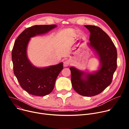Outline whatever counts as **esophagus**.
Wrapping results in <instances>:
<instances>
[{
	"label": "esophagus",
	"instance_id": "1",
	"mask_svg": "<svg viewBox=\"0 0 129 129\" xmlns=\"http://www.w3.org/2000/svg\"><path fill=\"white\" fill-rule=\"evenodd\" d=\"M70 64V62L69 60H65L64 63H63V65L64 67H67L69 66V65Z\"/></svg>",
	"mask_w": 129,
	"mask_h": 129
}]
</instances>
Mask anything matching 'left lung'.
<instances>
[{"mask_svg":"<svg viewBox=\"0 0 129 129\" xmlns=\"http://www.w3.org/2000/svg\"><path fill=\"white\" fill-rule=\"evenodd\" d=\"M90 33L89 45L99 57V70L87 73L71 67V82L74 89L86 97L96 96L104 91L112 82L117 67V51L107 34L98 26L86 25Z\"/></svg>","mask_w":129,"mask_h":129,"instance_id":"1","label":"left lung"}]
</instances>
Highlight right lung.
<instances>
[{
	"label": "right lung",
	"instance_id": "1",
	"mask_svg": "<svg viewBox=\"0 0 129 129\" xmlns=\"http://www.w3.org/2000/svg\"><path fill=\"white\" fill-rule=\"evenodd\" d=\"M55 27V24L36 25L26 28L17 38L13 47V72L22 88L33 95L44 96L50 93L63 65L60 63L43 69L34 66L27 57V45L31 37L46 33Z\"/></svg>",
	"mask_w": 129,
	"mask_h": 129
}]
</instances>
